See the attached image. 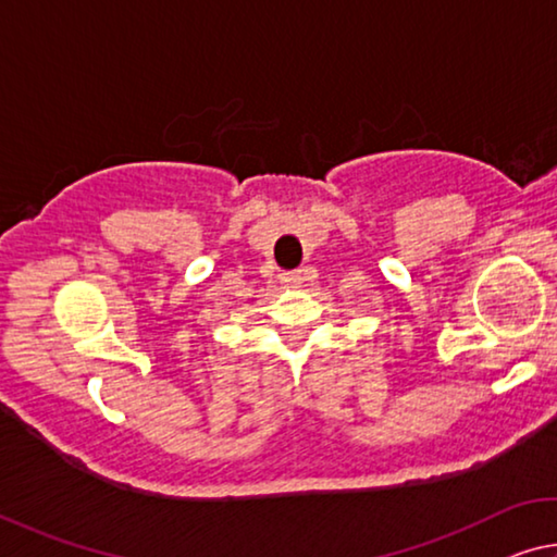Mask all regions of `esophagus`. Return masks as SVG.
<instances>
[{
    "label": "esophagus",
    "mask_w": 557,
    "mask_h": 557,
    "mask_svg": "<svg viewBox=\"0 0 557 557\" xmlns=\"http://www.w3.org/2000/svg\"><path fill=\"white\" fill-rule=\"evenodd\" d=\"M280 282H282V285H285L287 289H297V287H302L305 277H302V272H282Z\"/></svg>",
    "instance_id": "obj_1"
}]
</instances>
